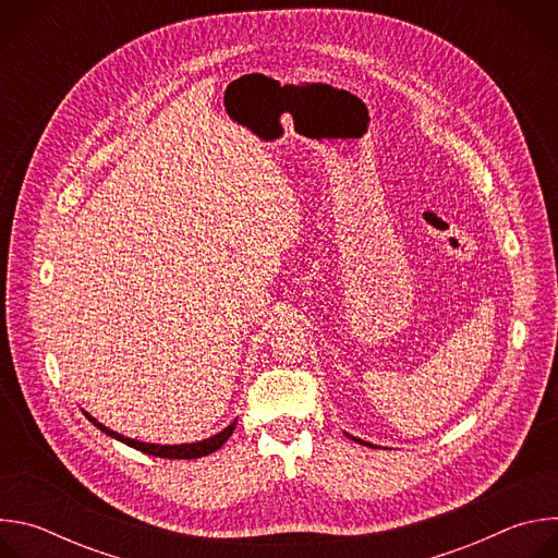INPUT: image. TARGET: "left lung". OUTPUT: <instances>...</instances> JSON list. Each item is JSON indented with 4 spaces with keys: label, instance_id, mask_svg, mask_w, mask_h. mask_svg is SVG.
Listing matches in <instances>:
<instances>
[{
    "label": "left lung",
    "instance_id": "1",
    "mask_svg": "<svg viewBox=\"0 0 558 558\" xmlns=\"http://www.w3.org/2000/svg\"><path fill=\"white\" fill-rule=\"evenodd\" d=\"M353 439H355V437H353ZM355 441H360V439H355ZM360 444H362V441H360Z\"/></svg>",
    "mask_w": 558,
    "mask_h": 558
}]
</instances>
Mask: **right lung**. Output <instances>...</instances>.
<instances>
[{
    "label": "right lung",
    "instance_id": "1",
    "mask_svg": "<svg viewBox=\"0 0 558 558\" xmlns=\"http://www.w3.org/2000/svg\"><path fill=\"white\" fill-rule=\"evenodd\" d=\"M86 417H88V420H90L99 430H104L106 435H110V437H114V439H119V441L128 444L130 448H136V450H141V452H145V454L163 457V459H196V457L211 454L214 450H218V448L229 439V435H231V433H233V428H235V422H233V424H229L222 433H218V435H214V437H209V439H205V441L183 444V446H154V444H143V441L128 439V437H123V435H119V433H114V430L106 428L104 424H99V422H97L95 417H90L88 413H86Z\"/></svg>",
    "mask_w": 558,
    "mask_h": 558
}]
</instances>
